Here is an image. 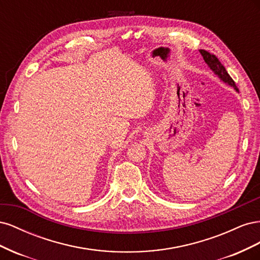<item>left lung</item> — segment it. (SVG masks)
I'll use <instances>...</instances> for the list:
<instances>
[{"label": "left lung", "mask_w": 260, "mask_h": 260, "mask_svg": "<svg viewBox=\"0 0 260 260\" xmlns=\"http://www.w3.org/2000/svg\"><path fill=\"white\" fill-rule=\"evenodd\" d=\"M200 53L202 54L204 60H205L206 64L209 66V68L220 78V79H221L224 83H228L229 85L233 86L235 91H239L238 86L235 85V82L233 81L230 75L228 74L224 66L221 64V62H220V60L217 58L216 55L211 54L205 50H200Z\"/></svg>", "instance_id": "1"}]
</instances>
